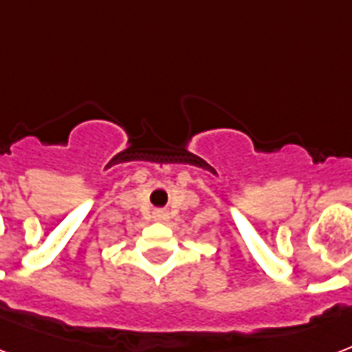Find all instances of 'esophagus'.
<instances>
[{
	"label": "esophagus",
	"instance_id": "esophagus-1",
	"mask_svg": "<svg viewBox=\"0 0 352 352\" xmlns=\"http://www.w3.org/2000/svg\"><path fill=\"white\" fill-rule=\"evenodd\" d=\"M153 218H155V221H166V219H168V212L162 210V208H158V210L153 212Z\"/></svg>",
	"mask_w": 352,
	"mask_h": 352
}]
</instances>
